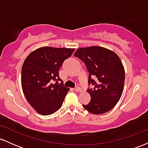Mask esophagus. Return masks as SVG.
<instances>
[{"label":"esophagus","instance_id":"obj_1","mask_svg":"<svg viewBox=\"0 0 148 148\" xmlns=\"http://www.w3.org/2000/svg\"><path fill=\"white\" fill-rule=\"evenodd\" d=\"M74 90H75L76 92H80L81 91V88L79 87V86H77V87H76L75 88H74Z\"/></svg>","mask_w":148,"mask_h":148}]
</instances>
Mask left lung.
Segmentation results:
<instances>
[{"mask_svg":"<svg viewBox=\"0 0 148 148\" xmlns=\"http://www.w3.org/2000/svg\"><path fill=\"white\" fill-rule=\"evenodd\" d=\"M74 56L86 64L89 72L87 92L89 103L83 104L92 114H102L115 106L123 94L125 69L115 52L101 47H90L76 50Z\"/></svg>","mask_w":148,"mask_h":148,"instance_id":"8db88e82","label":"left lung"}]
</instances>
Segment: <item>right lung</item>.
Returning a JSON list of instances; mask_svg holds the SVG:
<instances>
[{
    "instance_id": "right-lung-1",
    "label": "right lung",
    "mask_w": 148,
    "mask_h": 148,
    "mask_svg": "<svg viewBox=\"0 0 148 148\" xmlns=\"http://www.w3.org/2000/svg\"><path fill=\"white\" fill-rule=\"evenodd\" d=\"M74 51V49L41 47L30 53L24 60L22 90L28 102L40 114H53L62 106L69 89L63 85L59 69Z\"/></svg>"
}]
</instances>
